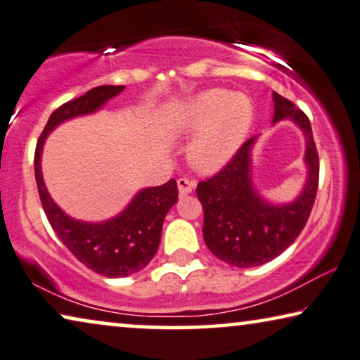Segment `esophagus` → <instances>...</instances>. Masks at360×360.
<instances>
[{
  "label": "esophagus",
  "mask_w": 360,
  "mask_h": 360,
  "mask_svg": "<svg viewBox=\"0 0 360 360\" xmlns=\"http://www.w3.org/2000/svg\"><path fill=\"white\" fill-rule=\"evenodd\" d=\"M197 182L194 179H187V178H179L178 179V189H179V195L184 197L187 194H191L194 191Z\"/></svg>",
  "instance_id": "34e87169"
}]
</instances>
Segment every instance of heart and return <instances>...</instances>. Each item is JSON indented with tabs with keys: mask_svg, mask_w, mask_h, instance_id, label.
I'll use <instances>...</instances> for the list:
<instances>
[{
	"mask_svg": "<svg viewBox=\"0 0 360 360\" xmlns=\"http://www.w3.org/2000/svg\"><path fill=\"white\" fill-rule=\"evenodd\" d=\"M255 120L251 99L241 93L212 88L194 96L176 114V127L199 131L189 150L191 163L212 173L229 163L245 141Z\"/></svg>",
	"mask_w": 360,
	"mask_h": 360,
	"instance_id": "obj_1",
	"label": "heart"
}]
</instances>
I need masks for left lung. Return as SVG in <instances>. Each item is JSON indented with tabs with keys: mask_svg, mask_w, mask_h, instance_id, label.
I'll use <instances>...</instances> for the list:
<instances>
[{
	"mask_svg": "<svg viewBox=\"0 0 360 360\" xmlns=\"http://www.w3.org/2000/svg\"><path fill=\"white\" fill-rule=\"evenodd\" d=\"M285 117L292 119L307 139L308 179L292 204H267L252 186L251 148L256 139L246 140L219 173L197 184L195 192L204 209L205 245L230 266L248 269L279 256L305 229L315 204L320 158L310 120L292 101L274 93V122Z\"/></svg>",
	"mask_w": 360,
	"mask_h": 360,
	"instance_id": "1",
	"label": "left lung"
}]
</instances>
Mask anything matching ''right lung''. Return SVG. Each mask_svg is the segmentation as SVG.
<instances>
[{
    "label": "right lung",
    "instance_id": "right-lung-1",
    "mask_svg": "<svg viewBox=\"0 0 360 360\" xmlns=\"http://www.w3.org/2000/svg\"><path fill=\"white\" fill-rule=\"evenodd\" d=\"M122 91L124 86H98L55 109L39 136L34 155L35 181L49 224L79 262L105 277H127L153 259L160 246L165 217L178 202V184L171 179L163 186L140 191L127 209L112 220L86 224L70 219L49 195L40 171V155L45 136L58 124L94 112Z\"/></svg>",
    "mask_w": 360,
    "mask_h": 360
}]
</instances>
